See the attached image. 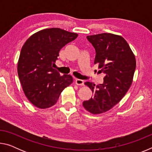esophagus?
<instances>
[{
	"label": "esophagus",
	"mask_w": 152,
	"mask_h": 152,
	"mask_svg": "<svg viewBox=\"0 0 152 152\" xmlns=\"http://www.w3.org/2000/svg\"><path fill=\"white\" fill-rule=\"evenodd\" d=\"M76 84L77 85L84 86V80H80V79H76Z\"/></svg>",
	"instance_id": "34e87169"
}]
</instances>
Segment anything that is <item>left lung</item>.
<instances>
[{"label":"left lung","mask_w":152,"mask_h":152,"mask_svg":"<svg viewBox=\"0 0 152 152\" xmlns=\"http://www.w3.org/2000/svg\"><path fill=\"white\" fill-rule=\"evenodd\" d=\"M96 51L94 64L100 73H104V82L95 86L85 82L93 97L83 102V107L92 114L107 112L117 104L127 93L133 82L136 68L135 56L125 39L112 33L86 37Z\"/></svg>","instance_id":"obj_1"}]
</instances>
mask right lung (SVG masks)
<instances>
[{"label": "right lung", "mask_w": 152, "mask_h": 152, "mask_svg": "<svg viewBox=\"0 0 152 152\" xmlns=\"http://www.w3.org/2000/svg\"><path fill=\"white\" fill-rule=\"evenodd\" d=\"M77 37V33L50 28L34 33L22 47L18 76L25 96L36 107H52L63 90L72 83V76L60 75L53 66L61 49Z\"/></svg>", "instance_id": "1"}]
</instances>
